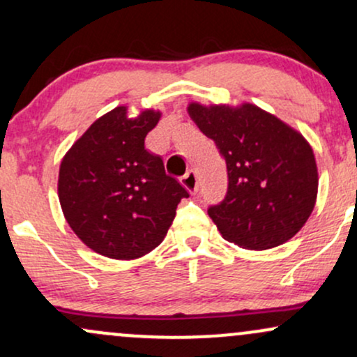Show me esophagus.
Segmentation results:
<instances>
[{
    "label": "esophagus",
    "mask_w": 357,
    "mask_h": 357,
    "mask_svg": "<svg viewBox=\"0 0 357 357\" xmlns=\"http://www.w3.org/2000/svg\"><path fill=\"white\" fill-rule=\"evenodd\" d=\"M181 183L190 192L198 191V176H196V171H188L181 178Z\"/></svg>",
    "instance_id": "obj_1"
}]
</instances>
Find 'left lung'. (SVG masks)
<instances>
[{"label":"left lung","mask_w":357,"mask_h":357,"mask_svg":"<svg viewBox=\"0 0 357 357\" xmlns=\"http://www.w3.org/2000/svg\"><path fill=\"white\" fill-rule=\"evenodd\" d=\"M188 112L227 162V195L208 208L221 236L248 250L273 248L292 238L317 198L309 142L253 104L204 107L192 102Z\"/></svg>","instance_id":"left-lung-1"}]
</instances>
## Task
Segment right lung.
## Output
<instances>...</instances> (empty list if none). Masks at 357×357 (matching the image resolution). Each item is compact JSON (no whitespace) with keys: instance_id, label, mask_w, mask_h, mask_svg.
<instances>
[{"instance_id":"1","label":"right lung","mask_w":357,"mask_h":357,"mask_svg":"<svg viewBox=\"0 0 357 357\" xmlns=\"http://www.w3.org/2000/svg\"><path fill=\"white\" fill-rule=\"evenodd\" d=\"M161 112L127 117L116 107L97 119L65 154L59 199L75 235L100 255L132 260L165 240L176 208L190 192L166 174L144 139Z\"/></svg>"}]
</instances>
